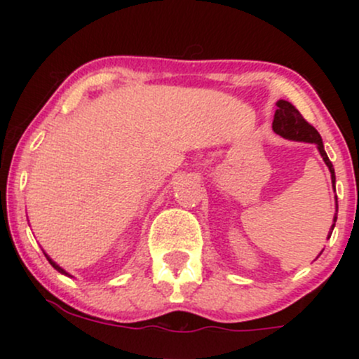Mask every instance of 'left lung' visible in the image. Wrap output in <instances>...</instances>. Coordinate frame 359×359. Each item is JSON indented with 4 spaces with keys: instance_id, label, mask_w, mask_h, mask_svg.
Returning <instances> with one entry per match:
<instances>
[{
    "instance_id": "left-lung-1",
    "label": "left lung",
    "mask_w": 359,
    "mask_h": 359,
    "mask_svg": "<svg viewBox=\"0 0 359 359\" xmlns=\"http://www.w3.org/2000/svg\"><path fill=\"white\" fill-rule=\"evenodd\" d=\"M278 109L275 111L273 116V131L280 137L288 138V140H295V142H307V143H316L317 148H319V154L323 156V160L325 162V165L329 167V172H331V179H332V185L336 182V175H334V167H332L331 160H329L327 154H325L324 145H323V138H320L319 131L316 130L311 123H307L304 119L302 114L299 113V109L295 108L292 102L280 100L277 102ZM337 203V201H336ZM337 208V204H336ZM337 211V209H336ZM336 222V217H334ZM332 229H334V224H332ZM331 236V234H329Z\"/></svg>"
}]
</instances>
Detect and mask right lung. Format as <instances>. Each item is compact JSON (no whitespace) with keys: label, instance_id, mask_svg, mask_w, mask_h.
<instances>
[{"label":"right lung","instance_id":"add662e5","mask_svg":"<svg viewBox=\"0 0 359 359\" xmlns=\"http://www.w3.org/2000/svg\"><path fill=\"white\" fill-rule=\"evenodd\" d=\"M45 257H47V259H48V263H50V265L53 266V269H55L57 271H60V273L67 275V273H65V270H62V269H60V266H59V265H57V263H55V262H52V259H50V258H48V255H45Z\"/></svg>","mask_w":359,"mask_h":359}]
</instances>
